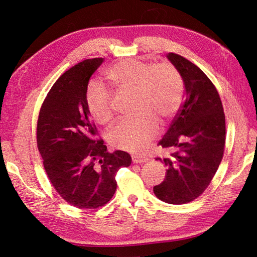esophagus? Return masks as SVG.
<instances>
[{"instance_id": "obj_1", "label": "esophagus", "mask_w": 257, "mask_h": 257, "mask_svg": "<svg viewBox=\"0 0 257 257\" xmlns=\"http://www.w3.org/2000/svg\"><path fill=\"white\" fill-rule=\"evenodd\" d=\"M147 161H148V158L147 157H133L134 163H146Z\"/></svg>"}]
</instances>
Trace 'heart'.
Returning <instances> with one entry per match:
<instances>
[{"label": "heart", "instance_id": "b5f03b06", "mask_svg": "<svg viewBox=\"0 0 257 257\" xmlns=\"http://www.w3.org/2000/svg\"><path fill=\"white\" fill-rule=\"evenodd\" d=\"M106 75L121 92H135L134 111L140 113L109 130L108 143L117 149L143 151L159 133V120L167 122L181 107L182 76L171 63L152 64L137 58L121 59ZM86 103L96 121L107 123L112 119V94L99 81L87 87Z\"/></svg>", "mask_w": 257, "mask_h": 257}]
</instances>
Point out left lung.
<instances>
[{
    "instance_id": "8db88e82",
    "label": "left lung",
    "mask_w": 257,
    "mask_h": 257,
    "mask_svg": "<svg viewBox=\"0 0 257 257\" xmlns=\"http://www.w3.org/2000/svg\"><path fill=\"white\" fill-rule=\"evenodd\" d=\"M167 57L182 76L185 99L158 144L176 152L171 158H156L168 170L154 192L166 203L184 204L204 192L220 166L226 137L225 114L215 86L196 65L174 53Z\"/></svg>"
}]
</instances>
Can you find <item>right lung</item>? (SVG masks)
Returning a JSON list of instances; mask_svg holds the SVG:
<instances>
[{"label":"right lung","mask_w":257,"mask_h":257,"mask_svg":"<svg viewBox=\"0 0 257 257\" xmlns=\"http://www.w3.org/2000/svg\"><path fill=\"white\" fill-rule=\"evenodd\" d=\"M105 61L89 58L66 70L48 91L37 119V148L57 193L79 209L107 204L116 173L132 165L128 152L107 151L86 103L88 81Z\"/></svg>","instance_id":"add662e5"}]
</instances>
